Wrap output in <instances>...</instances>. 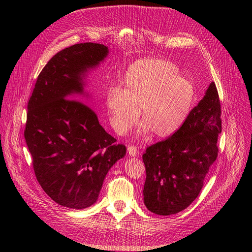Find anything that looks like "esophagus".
I'll use <instances>...</instances> for the list:
<instances>
[{"label":"esophagus","mask_w":252,"mask_h":252,"mask_svg":"<svg viewBox=\"0 0 252 252\" xmlns=\"http://www.w3.org/2000/svg\"><path fill=\"white\" fill-rule=\"evenodd\" d=\"M127 154L130 156V157H135L138 155V151L135 147L133 146H128L127 148Z\"/></svg>","instance_id":"obj_1"}]
</instances>
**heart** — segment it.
<instances>
[{
    "label": "heart",
    "instance_id": "1",
    "mask_svg": "<svg viewBox=\"0 0 252 252\" xmlns=\"http://www.w3.org/2000/svg\"><path fill=\"white\" fill-rule=\"evenodd\" d=\"M195 99L193 83L181 77L176 64L166 60L148 59L129 67L123 90L107 91L105 105L117 132H126L140 111L141 133L153 131L158 137H167L186 123Z\"/></svg>",
    "mask_w": 252,
    "mask_h": 252
}]
</instances>
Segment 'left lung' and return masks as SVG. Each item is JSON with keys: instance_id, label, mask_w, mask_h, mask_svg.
Segmentation results:
<instances>
[{"instance_id": "1", "label": "left lung", "mask_w": 252, "mask_h": 252, "mask_svg": "<svg viewBox=\"0 0 252 252\" xmlns=\"http://www.w3.org/2000/svg\"><path fill=\"white\" fill-rule=\"evenodd\" d=\"M220 116L219 92L211 83L183 126L147 148L142 155L147 172L143 201L149 210L159 215L175 214L198 196L219 155Z\"/></svg>"}]
</instances>
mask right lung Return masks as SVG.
Here are the masks:
<instances>
[{"mask_svg":"<svg viewBox=\"0 0 252 252\" xmlns=\"http://www.w3.org/2000/svg\"><path fill=\"white\" fill-rule=\"evenodd\" d=\"M107 53L94 43L59 52L38 76L28 102L24 135L35 177L54 201L67 208L94 203L107 171L126 153L92 107L73 98L83 93L82 76Z\"/></svg>","mask_w":252,"mask_h":252,"instance_id":"obj_1","label":"right lung"}]
</instances>
